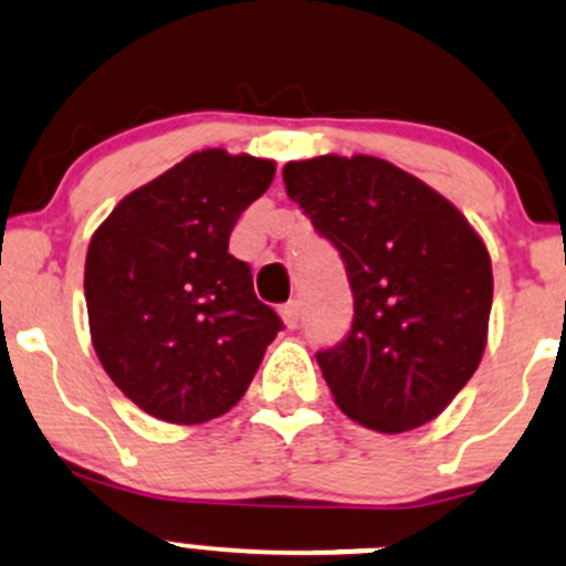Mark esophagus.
<instances>
[{
	"mask_svg": "<svg viewBox=\"0 0 566 566\" xmlns=\"http://www.w3.org/2000/svg\"><path fill=\"white\" fill-rule=\"evenodd\" d=\"M279 314H282L284 327H287V329H295V327H297V322H301V303H297V301H290L287 305H282V311H279Z\"/></svg>",
	"mask_w": 566,
	"mask_h": 566,
	"instance_id": "obj_1",
	"label": "esophagus"
}]
</instances>
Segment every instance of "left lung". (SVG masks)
<instances>
[{
	"mask_svg": "<svg viewBox=\"0 0 566 566\" xmlns=\"http://www.w3.org/2000/svg\"><path fill=\"white\" fill-rule=\"evenodd\" d=\"M282 178L340 250L354 290L348 337L316 354L335 405L380 433L426 426L482 361L492 308L482 237L450 199L367 154L287 161Z\"/></svg>",
	"mask_w": 566,
	"mask_h": 566,
	"instance_id": "obj_1",
	"label": "left lung"
}]
</instances>
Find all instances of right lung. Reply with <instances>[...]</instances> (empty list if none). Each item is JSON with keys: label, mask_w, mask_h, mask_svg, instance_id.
Returning <instances> with one entry per match:
<instances>
[{"label": "right lung", "mask_w": 566, "mask_h": 566, "mask_svg": "<svg viewBox=\"0 0 566 566\" xmlns=\"http://www.w3.org/2000/svg\"><path fill=\"white\" fill-rule=\"evenodd\" d=\"M276 175L271 159L205 148L135 188L84 261L93 348L133 405L175 426L242 399L282 319L229 252L237 220Z\"/></svg>", "instance_id": "obj_1"}]
</instances>
